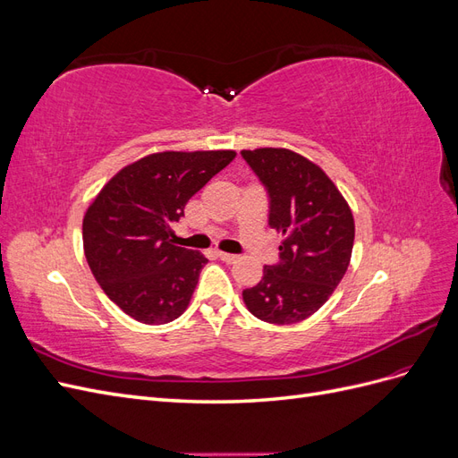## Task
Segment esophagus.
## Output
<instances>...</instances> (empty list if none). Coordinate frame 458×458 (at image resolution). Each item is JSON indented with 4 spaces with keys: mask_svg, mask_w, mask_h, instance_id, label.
Masks as SVG:
<instances>
[{
    "mask_svg": "<svg viewBox=\"0 0 458 458\" xmlns=\"http://www.w3.org/2000/svg\"><path fill=\"white\" fill-rule=\"evenodd\" d=\"M217 258H219L221 261H225V263H234V261L239 259L237 254H227V252H217Z\"/></svg>",
    "mask_w": 458,
    "mask_h": 458,
    "instance_id": "1",
    "label": "esophagus"
}]
</instances>
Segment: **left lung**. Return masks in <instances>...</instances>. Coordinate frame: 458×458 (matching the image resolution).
<instances>
[{"label":"left lung","instance_id":"left-lung-1","mask_svg":"<svg viewBox=\"0 0 458 458\" xmlns=\"http://www.w3.org/2000/svg\"><path fill=\"white\" fill-rule=\"evenodd\" d=\"M269 199V227L284 241L279 261L242 290L248 311L271 325L313 315L335 293L350 266L355 225L348 202L327 174L293 150H242Z\"/></svg>","mask_w":458,"mask_h":458}]
</instances>
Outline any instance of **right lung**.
I'll list each match as a JSON object with an SVG mask.
<instances>
[{
    "instance_id": "right-lung-1",
    "label": "right lung",
    "mask_w": 458,
    "mask_h": 458,
    "mask_svg": "<svg viewBox=\"0 0 458 458\" xmlns=\"http://www.w3.org/2000/svg\"><path fill=\"white\" fill-rule=\"evenodd\" d=\"M233 150L158 152L126 165L84 217L89 269L116 306L145 325L182 315L208 259L175 244L189 199L233 162Z\"/></svg>"
}]
</instances>
